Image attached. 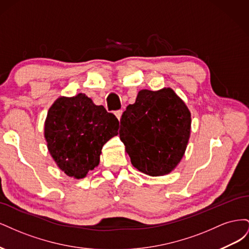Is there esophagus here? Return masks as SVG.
<instances>
[{
	"label": "esophagus",
	"instance_id": "1",
	"mask_svg": "<svg viewBox=\"0 0 249 249\" xmlns=\"http://www.w3.org/2000/svg\"><path fill=\"white\" fill-rule=\"evenodd\" d=\"M123 110H118V111H115V116L117 117L118 120H120V118H122V115H123Z\"/></svg>",
	"mask_w": 249,
	"mask_h": 249
}]
</instances>
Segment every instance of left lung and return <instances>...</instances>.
<instances>
[{
	"mask_svg": "<svg viewBox=\"0 0 249 249\" xmlns=\"http://www.w3.org/2000/svg\"><path fill=\"white\" fill-rule=\"evenodd\" d=\"M191 113L171 88L142 89L120 119L119 136L135 168L150 177L170 173L182 160Z\"/></svg>",
	"mask_w": 249,
	"mask_h": 249,
	"instance_id": "8db88e82",
	"label": "left lung"
}]
</instances>
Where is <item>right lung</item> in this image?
Wrapping results in <instances>:
<instances>
[{
	"label": "right lung",
	"mask_w": 249,
	"mask_h": 249,
	"mask_svg": "<svg viewBox=\"0 0 249 249\" xmlns=\"http://www.w3.org/2000/svg\"><path fill=\"white\" fill-rule=\"evenodd\" d=\"M118 127L112 113L79 93L53 103L44 122V138L59 169L79 179L99 165L104 144L116 136Z\"/></svg>",
	"instance_id": "1"
}]
</instances>
